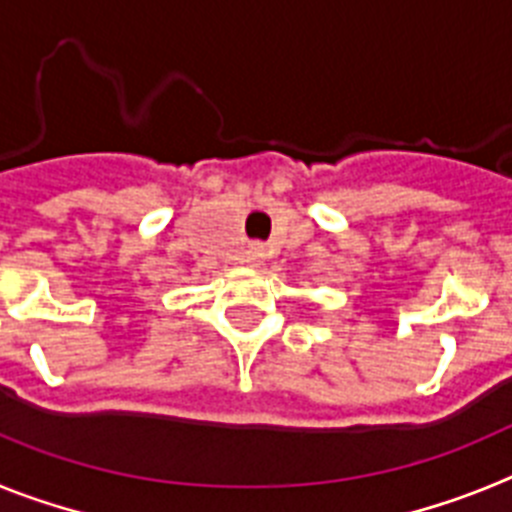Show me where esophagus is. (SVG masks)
<instances>
[{"mask_svg":"<svg viewBox=\"0 0 512 512\" xmlns=\"http://www.w3.org/2000/svg\"><path fill=\"white\" fill-rule=\"evenodd\" d=\"M264 259H266L264 246H251V248H248V251H246V261H248V264L256 266V264H261V261H264Z\"/></svg>","mask_w":512,"mask_h":512,"instance_id":"34e87169","label":"esophagus"}]
</instances>
